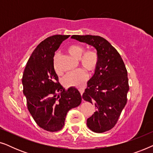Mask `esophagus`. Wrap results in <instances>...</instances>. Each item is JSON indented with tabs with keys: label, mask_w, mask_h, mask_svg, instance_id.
<instances>
[{
	"label": "esophagus",
	"mask_w": 153,
	"mask_h": 153,
	"mask_svg": "<svg viewBox=\"0 0 153 153\" xmlns=\"http://www.w3.org/2000/svg\"><path fill=\"white\" fill-rule=\"evenodd\" d=\"M83 91H84V90H83V88H80V89H79V92H80V93H81V95H83Z\"/></svg>",
	"instance_id": "esophagus-1"
}]
</instances>
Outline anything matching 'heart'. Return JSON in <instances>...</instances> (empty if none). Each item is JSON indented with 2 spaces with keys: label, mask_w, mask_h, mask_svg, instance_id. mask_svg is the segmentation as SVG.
I'll return each mask as SVG.
<instances>
[{
  "label": "heart",
  "mask_w": 153,
  "mask_h": 153,
  "mask_svg": "<svg viewBox=\"0 0 153 153\" xmlns=\"http://www.w3.org/2000/svg\"><path fill=\"white\" fill-rule=\"evenodd\" d=\"M68 53L76 59L83 68L93 72L97 68L98 64V56L96 52L93 51H87L83 53V49L81 46L76 45H70L67 48ZM53 65L55 71L59 73L58 68V54L54 56ZM88 78L87 73L83 70H77L74 72L68 73L63 79V83L66 86L79 87L84 84Z\"/></svg>",
  "instance_id": "obj_1"
}]
</instances>
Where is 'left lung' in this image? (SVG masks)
<instances>
[{"label": "left lung", "mask_w": 153, "mask_h": 153, "mask_svg": "<svg viewBox=\"0 0 153 153\" xmlns=\"http://www.w3.org/2000/svg\"><path fill=\"white\" fill-rule=\"evenodd\" d=\"M71 38L93 47L98 56L95 74L88 81L82 95L96 109L87 119V126L96 133L110 130L127 103L129 83L124 62L117 50L103 37L74 35Z\"/></svg>", "instance_id": "1"}]
</instances>
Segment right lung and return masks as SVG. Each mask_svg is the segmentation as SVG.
<instances>
[{
	"label": "right lung",
	"mask_w": 153,
	"mask_h": 153,
	"mask_svg": "<svg viewBox=\"0 0 153 153\" xmlns=\"http://www.w3.org/2000/svg\"><path fill=\"white\" fill-rule=\"evenodd\" d=\"M69 37L55 35L39 43L29 58L22 77L29 112L39 127L52 132L63 127L69 110L81 102L76 88L65 90L58 82L53 65L56 51Z\"/></svg>",
	"instance_id": "obj_1"
}]
</instances>
